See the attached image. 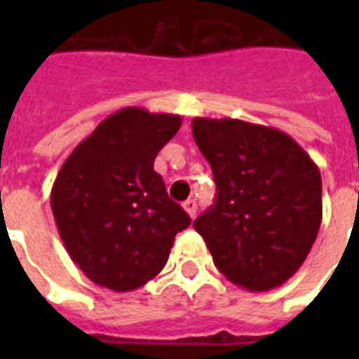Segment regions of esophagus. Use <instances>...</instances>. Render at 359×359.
I'll return each instance as SVG.
<instances>
[{"label": "esophagus", "mask_w": 359, "mask_h": 359, "mask_svg": "<svg viewBox=\"0 0 359 359\" xmlns=\"http://www.w3.org/2000/svg\"><path fill=\"white\" fill-rule=\"evenodd\" d=\"M182 208H184V211H187V213H188V215H190V217L194 219L196 208H198V203H196V200H192V198H188L187 202L182 203Z\"/></svg>", "instance_id": "34e87169"}]
</instances>
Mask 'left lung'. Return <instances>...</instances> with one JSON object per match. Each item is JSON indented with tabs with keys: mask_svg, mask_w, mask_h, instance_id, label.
I'll return each mask as SVG.
<instances>
[{
	"mask_svg": "<svg viewBox=\"0 0 359 359\" xmlns=\"http://www.w3.org/2000/svg\"><path fill=\"white\" fill-rule=\"evenodd\" d=\"M192 134L217 184L215 205L194 221L215 267L250 292L285 285L319 233V167L273 126L196 117Z\"/></svg>",
	"mask_w": 359,
	"mask_h": 359,
	"instance_id": "obj_1",
	"label": "left lung"
}]
</instances>
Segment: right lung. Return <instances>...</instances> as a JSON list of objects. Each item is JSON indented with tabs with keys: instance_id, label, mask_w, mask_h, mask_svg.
I'll return each instance as SVG.
<instances>
[{
	"instance_id": "add662e5",
	"label": "right lung",
	"mask_w": 359,
	"mask_h": 359,
	"mask_svg": "<svg viewBox=\"0 0 359 359\" xmlns=\"http://www.w3.org/2000/svg\"><path fill=\"white\" fill-rule=\"evenodd\" d=\"M182 118L125 107L103 118L61 165L51 188L59 236L97 286L130 292L163 269L188 213L167 196L154 159Z\"/></svg>"
}]
</instances>
